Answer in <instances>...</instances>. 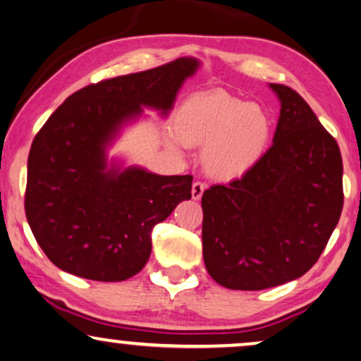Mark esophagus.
<instances>
[{"instance_id": "esophagus-1", "label": "esophagus", "mask_w": 361, "mask_h": 361, "mask_svg": "<svg viewBox=\"0 0 361 361\" xmlns=\"http://www.w3.org/2000/svg\"><path fill=\"white\" fill-rule=\"evenodd\" d=\"M205 184L204 182H194V184H192V199L194 200H199L200 197H202V194H204V190H205Z\"/></svg>"}]
</instances>
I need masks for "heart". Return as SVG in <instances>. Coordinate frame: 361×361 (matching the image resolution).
I'll return each mask as SVG.
<instances>
[{
    "instance_id": "obj_1",
    "label": "heart",
    "mask_w": 361,
    "mask_h": 361,
    "mask_svg": "<svg viewBox=\"0 0 361 361\" xmlns=\"http://www.w3.org/2000/svg\"><path fill=\"white\" fill-rule=\"evenodd\" d=\"M273 140V121L264 108L224 90L190 95L174 118V149L202 147V166L214 179L238 180L259 164Z\"/></svg>"
}]
</instances>
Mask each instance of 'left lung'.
I'll return each instance as SVG.
<instances>
[{
    "instance_id": "8db88e82",
    "label": "left lung",
    "mask_w": 361,
    "mask_h": 361,
    "mask_svg": "<svg viewBox=\"0 0 361 361\" xmlns=\"http://www.w3.org/2000/svg\"><path fill=\"white\" fill-rule=\"evenodd\" d=\"M269 88L281 102L273 146L245 177L202 195L205 268L228 289L261 290L300 278L342 214L337 141L298 92Z\"/></svg>"
}]
</instances>
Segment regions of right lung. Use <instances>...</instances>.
I'll use <instances>...</instances> for the list:
<instances>
[{
    "label": "right lung",
    "mask_w": 361,
    "mask_h": 361,
    "mask_svg": "<svg viewBox=\"0 0 361 361\" xmlns=\"http://www.w3.org/2000/svg\"><path fill=\"white\" fill-rule=\"evenodd\" d=\"M200 62L108 78L72 93L34 137L27 159L26 219L44 253L66 273L125 281L145 268L151 231L192 197V176H159L108 162L106 149L142 106L169 115Z\"/></svg>",
    "instance_id": "add662e5"
}]
</instances>
